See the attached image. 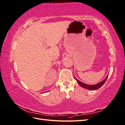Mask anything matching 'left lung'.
Wrapping results in <instances>:
<instances>
[{
	"label": "left lung",
	"mask_w": 125,
	"mask_h": 125,
	"mask_svg": "<svg viewBox=\"0 0 125 125\" xmlns=\"http://www.w3.org/2000/svg\"><path fill=\"white\" fill-rule=\"evenodd\" d=\"M108 77V76H107L105 78V79L103 81L98 83L97 84L88 85V84L83 83H82L81 81H78V80L76 79V78L75 77V76H74V77H75V80L77 81V82L83 88H86V89H89V90H93H93H96V89H99V88H100V87H101L103 86V85L104 84V83L105 82Z\"/></svg>",
	"instance_id": "1"
}]
</instances>
